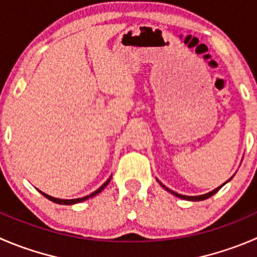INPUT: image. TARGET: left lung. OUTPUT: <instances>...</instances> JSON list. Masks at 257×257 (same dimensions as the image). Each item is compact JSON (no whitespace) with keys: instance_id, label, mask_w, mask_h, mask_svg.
<instances>
[{"instance_id":"8db88e82","label":"left lung","mask_w":257,"mask_h":257,"mask_svg":"<svg viewBox=\"0 0 257 257\" xmlns=\"http://www.w3.org/2000/svg\"><path fill=\"white\" fill-rule=\"evenodd\" d=\"M231 179H232V177H231V178L228 179V181H226L225 183H223V184H221L220 187H217V188H215V189H213V191H211V192H208V193H205V195H201V196H184V195H179V193H177V192H174V191H172V189L167 188V187L164 186V184H162L161 182L158 181V179H157V181L159 182V184H161V186L163 187V188L166 189L167 192H171L172 195H174V196H176V197H178V198H182V200H186V201H203V200H207V198H210L211 196H213V195H215V193H217V192L220 191V189H221V187H222V186H225V184L227 183V182H230Z\"/></svg>"}]
</instances>
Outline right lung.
Listing matches in <instances>:
<instances>
[{
  "mask_svg": "<svg viewBox=\"0 0 257 257\" xmlns=\"http://www.w3.org/2000/svg\"><path fill=\"white\" fill-rule=\"evenodd\" d=\"M110 179H111V176L109 177L108 179H106V182H104V184H101V187H99V188L96 189V191H94L93 193H90V195L85 196V197L74 198V200H62V198H55V197H52V196L46 195V193H44V192H41V191H40V192H41V195L45 196V197H46L47 200L52 201V202H55V203H59V205H75V203H80V202H83V201H86V200H89V198L94 197V196L99 195V193H100V192L103 191V189L105 188L106 186H108L109 182H110Z\"/></svg>",
  "mask_w": 257,
  "mask_h": 257,
  "instance_id": "add662e5",
  "label": "right lung"
}]
</instances>
